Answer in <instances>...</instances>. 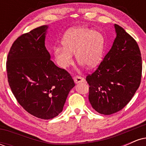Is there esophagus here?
Here are the masks:
<instances>
[{"label":"esophagus","instance_id":"34e87169","mask_svg":"<svg viewBox=\"0 0 146 146\" xmlns=\"http://www.w3.org/2000/svg\"><path fill=\"white\" fill-rule=\"evenodd\" d=\"M73 80H74L75 83L78 84L80 82H82L84 81V79L82 77L79 76V75H75V76L73 77Z\"/></svg>","mask_w":146,"mask_h":146}]
</instances>
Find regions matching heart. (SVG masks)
<instances>
[{
  "label": "heart",
  "instance_id": "obj_1",
  "mask_svg": "<svg viewBox=\"0 0 146 146\" xmlns=\"http://www.w3.org/2000/svg\"><path fill=\"white\" fill-rule=\"evenodd\" d=\"M63 47L54 48V57L60 67L66 68L73 63L75 54L79 62L88 68L96 66L101 62L105 48V38L100 31L87 27L71 29L65 34Z\"/></svg>",
  "mask_w": 146,
  "mask_h": 146
}]
</instances>
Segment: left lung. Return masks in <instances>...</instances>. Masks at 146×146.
Here are the masks:
<instances>
[{"instance_id":"obj_1","label":"left lung","mask_w":146,"mask_h":146,"mask_svg":"<svg viewBox=\"0 0 146 146\" xmlns=\"http://www.w3.org/2000/svg\"><path fill=\"white\" fill-rule=\"evenodd\" d=\"M117 36L96 71L87 75L88 100L103 115L119 111L131 100L141 83L142 60L136 40L115 25Z\"/></svg>"}]
</instances>
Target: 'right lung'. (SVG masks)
Instances as JSON below:
<instances>
[{
    "label": "right lung",
    "mask_w": 146,
    "mask_h": 146,
    "mask_svg": "<svg viewBox=\"0 0 146 146\" xmlns=\"http://www.w3.org/2000/svg\"><path fill=\"white\" fill-rule=\"evenodd\" d=\"M47 29L41 26L18 37L6 63L8 82L16 100L27 112L42 119L62 111L75 86L71 75L50 59L44 44Z\"/></svg>",
    "instance_id": "1"
}]
</instances>
